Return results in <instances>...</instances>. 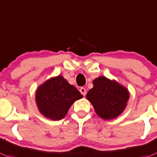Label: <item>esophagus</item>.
Wrapping results in <instances>:
<instances>
[{"label": "esophagus", "mask_w": 157, "mask_h": 157, "mask_svg": "<svg viewBox=\"0 0 157 157\" xmlns=\"http://www.w3.org/2000/svg\"><path fill=\"white\" fill-rule=\"evenodd\" d=\"M80 93H81V94H83L84 96H85L86 94H87V91H86V89L84 88V87H80Z\"/></svg>", "instance_id": "1"}]
</instances>
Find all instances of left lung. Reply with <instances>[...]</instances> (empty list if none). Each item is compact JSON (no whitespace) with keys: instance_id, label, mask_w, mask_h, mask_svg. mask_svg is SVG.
<instances>
[{"instance_id":"left-lung-1","label":"left lung","mask_w":157,"mask_h":157,"mask_svg":"<svg viewBox=\"0 0 157 157\" xmlns=\"http://www.w3.org/2000/svg\"><path fill=\"white\" fill-rule=\"evenodd\" d=\"M93 85L86 97L94 106L96 113L105 120L118 117L125 109L129 98L127 88L105 77L94 80Z\"/></svg>"}]
</instances>
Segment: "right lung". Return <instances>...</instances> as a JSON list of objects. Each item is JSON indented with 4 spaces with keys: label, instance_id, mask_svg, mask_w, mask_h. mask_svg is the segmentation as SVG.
Masks as SVG:
<instances>
[{
    "label": "right lung",
    "instance_id": "obj_1",
    "mask_svg": "<svg viewBox=\"0 0 157 157\" xmlns=\"http://www.w3.org/2000/svg\"><path fill=\"white\" fill-rule=\"evenodd\" d=\"M83 97L62 76L48 80L38 87L36 101L40 113L53 121L63 119L76 100Z\"/></svg>",
    "mask_w": 157,
    "mask_h": 157
}]
</instances>
